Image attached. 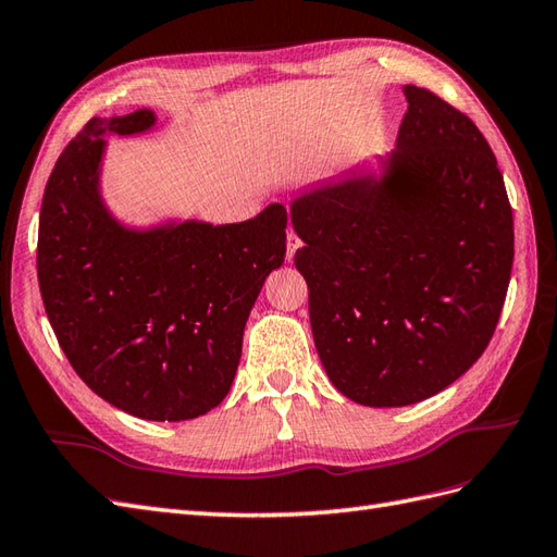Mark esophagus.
<instances>
[{"instance_id": "34e87169", "label": "esophagus", "mask_w": 557, "mask_h": 557, "mask_svg": "<svg viewBox=\"0 0 557 557\" xmlns=\"http://www.w3.org/2000/svg\"><path fill=\"white\" fill-rule=\"evenodd\" d=\"M296 249H301V239H298V237L289 231V235H287V261L294 259Z\"/></svg>"}]
</instances>
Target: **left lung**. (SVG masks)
Wrapping results in <instances>:
<instances>
[{"mask_svg":"<svg viewBox=\"0 0 557 557\" xmlns=\"http://www.w3.org/2000/svg\"><path fill=\"white\" fill-rule=\"evenodd\" d=\"M381 174L352 169L294 197L315 348L367 407L437 395L487 348L512 268L496 157L463 112L414 84Z\"/></svg>","mask_w":557,"mask_h":557,"instance_id":"obj_1","label":"left lung"}]
</instances>
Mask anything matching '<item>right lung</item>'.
Segmentation results:
<instances>
[{
    "instance_id": "obj_1",
    "label": "right lung",
    "mask_w": 557,
    "mask_h": 557,
    "mask_svg": "<svg viewBox=\"0 0 557 557\" xmlns=\"http://www.w3.org/2000/svg\"><path fill=\"white\" fill-rule=\"evenodd\" d=\"M143 108L94 117L55 162L39 211L37 277L79 379L126 414L188 421L223 403L265 277L287 253V209L242 223L132 227L101 195L108 134L154 126Z\"/></svg>"
}]
</instances>
